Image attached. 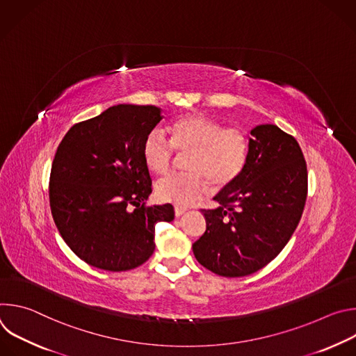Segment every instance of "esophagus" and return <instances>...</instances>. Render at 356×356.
<instances>
[{"mask_svg":"<svg viewBox=\"0 0 356 356\" xmlns=\"http://www.w3.org/2000/svg\"><path fill=\"white\" fill-rule=\"evenodd\" d=\"M184 213H186V209H181V207H176V209H175V216H176L177 218L181 217Z\"/></svg>","mask_w":356,"mask_h":356,"instance_id":"esophagus-1","label":"esophagus"}]
</instances>
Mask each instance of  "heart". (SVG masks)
Wrapping results in <instances>:
<instances>
[{
    "instance_id": "heart-1",
    "label": "heart",
    "mask_w": 356,
    "mask_h": 356,
    "mask_svg": "<svg viewBox=\"0 0 356 356\" xmlns=\"http://www.w3.org/2000/svg\"><path fill=\"white\" fill-rule=\"evenodd\" d=\"M170 142L159 132L146 135L142 146L145 166L165 176L173 165V149L187 154L183 175H172L155 187L156 198L177 207H190L210 191L231 186L248 161V138L238 128L222 125L204 114H184L168 125Z\"/></svg>"
}]
</instances>
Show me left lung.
<instances>
[{"mask_svg": "<svg viewBox=\"0 0 356 356\" xmlns=\"http://www.w3.org/2000/svg\"><path fill=\"white\" fill-rule=\"evenodd\" d=\"M242 175L202 210L206 232L193 243L198 264L239 277L255 273L291 238L307 197V168L297 140L276 125H258L248 135Z\"/></svg>", "mask_w": 356, "mask_h": 356, "instance_id": "obj_1", "label": "left lung"}]
</instances>
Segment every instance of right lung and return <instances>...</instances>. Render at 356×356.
I'll return each instance as SVG.
<instances>
[{
  "instance_id": "add662e5",
  "label": "right lung",
  "mask_w": 356,
  "mask_h": 356,
  "mask_svg": "<svg viewBox=\"0 0 356 356\" xmlns=\"http://www.w3.org/2000/svg\"><path fill=\"white\" fill-rule=\"evenodd\" d=\"M161 114L155 106L110 107L73 125L56 150L50 210L67 246L94 268L145 264L155 250V225L175 218L170 204L145 207L152 180L142 146Z\"/></svg>"
}]
</instances>
